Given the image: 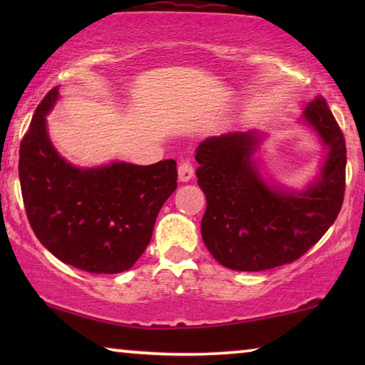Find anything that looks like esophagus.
Here are the masks:
<instances>
[{
  "label": "esophagus",
  "mask_w": 365,
  "mask_h": 365,
  "mask_svg": "<svg viewBox=\"0 0 365 365\" xmlns=\"http://www.w3.org/2000/svg\"><path fill=\"white\" fill-rule=\"evenodd\" d=\"M178 174L181 182L191 181V178L194 176V164L191 163V159H182V161H179Z\"/></svg>",
  "instance_id": "obj_1"
}]
</instances>
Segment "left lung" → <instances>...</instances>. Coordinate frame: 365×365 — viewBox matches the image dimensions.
Masks as SVG:
<instances>
[{"label": "left lung", "instance_id": "left-lung-1", "mask_svg": "<svg viewBox=\"0 0 365 365\" xmlns=\"http://www.w3.org/2000/svg\"><path fill=\"white\" fill-rule=\"evenodd\" d=\"M304 119L329 153L321 178L306 191L269 186L252 161L257 133H227L204 139L196 149L197 184L206 194L202 241L217 262L257 272L297 261L341 211L346 192V139L326 99L307 104Z\"/></svg>", "mask_w": 365, "mask_h": 365}]
</instances>
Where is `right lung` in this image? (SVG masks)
I'll list each match as a JSON object with an SVG mask.
<instances>
[{
    "mask_svg": "<svg viewBox=\"0 0 365 365\" xmlns=\"http://www.w3.org/2000/svg\"><path fill=\"white\" fill-rule=\"evenodd\" d=\"M58 94L53 88L38 104L19 146V182L29 226L39 242L69 266L93 274L128 271L151 241L163 204L176 191V161L91 169L66 163L46 131V114Z\"/></svg>",
    "mask_w": 365,
    "mask_h": 365,
    "instance_id": "add662e5",
    "label": "right lung"
}]
</instances>
